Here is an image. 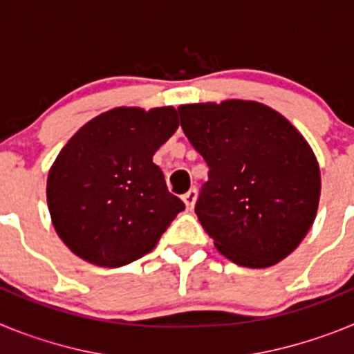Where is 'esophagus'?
Returning <instances> with one entry per match:
<instances>
[{
	"mask_svg": "<svg viewBox=\"0 0 354 354\" xmlns=\"http://www.w3.org/2000/svg\"><path fill=\"white\" fill-rule=\"evenodd\" d=\"M196 196H198V192H196V187H192L189 192L184 193L183 200H184V204H186V209H189V211H192L193 205H195V202H196Z\"/></svg>",
	"mask_w": 354,
	"mask_h": 354,
	"instance_id": "34e87169",
	"label": "esophagus"
}]
</instances>
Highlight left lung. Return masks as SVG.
Listing matches in <instances>:
<instances>
[{
    "mask_svg": "<svg viewBox=\"0 0 354 354\" xmlns=\"http://www.w3.org/2000/svg\"><path fill=\"white\" fill-rule=\"evenodd\" d=\"M177 111L209 167L195 212L216 248L245 268L286 259L317 212L321 174L310 145L261 102H202Z\"/></svg>",
    "mask_w": 354,
    "mask_h": 354,
    "instance_id": "8db88e82",
    "label": "left lung"
}]
</instances>
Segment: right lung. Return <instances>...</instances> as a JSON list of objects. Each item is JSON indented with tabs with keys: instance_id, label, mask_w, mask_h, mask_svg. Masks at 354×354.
Listing matches in <instances>:
<instances>
[{
	"instance_id": "obj_1",
	"label": "right lung",
	"mask_w": 354,
	"mask_h": 354,
	"mask_svg": "<svg viewBox=\"0 0 354 354\" xmlns=\"http://www.w3.org/2000/svg\"><path fill=\"white\" fill-rule=\"evenodd\" d=\"M177 127L171 106L115 108L68 140L49 170L48 205L72 253L95 266L120 268L158 245L184 211L152 162Z\"/></svg>"
}]
</instances>
